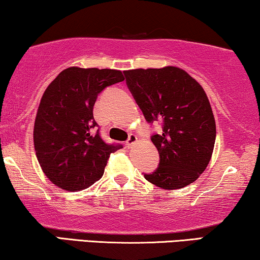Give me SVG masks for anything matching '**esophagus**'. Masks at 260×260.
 Listing matches in <instances>:
<instances>
[{
    "mask_svg": "<svg viewBox=\"0 0 260 260\" xmlns=\"http://www.w3.org/2000/svg\"><path fill=\"white\" fill-rule=\"evenodd\" d=\"M137 141H138V138H137L136 135L131 134L130 136H129V140L126 141V147H127V148H131V147H134V145L137 143Z\"/></svg>",
    "mask_w": 260,
    "mask_h": 260,
    "instance_id": "esophagus-1",
    "label": "esophagus"
}]
</instances>
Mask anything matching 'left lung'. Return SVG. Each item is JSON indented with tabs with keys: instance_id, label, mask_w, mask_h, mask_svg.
<instances>
[{
	"instance_id": "obj_1",
	"label": "left lung",
	"mask_w": 260,
	"mask_h": 260,
	"mask_svg": "<svg viewBox=\"0 0 260 260\" xmlns=\"http://www.w3.org/2000/svg\"><path fill=\"white\" fill-rule=\"evenodd\" d=\"M126 84L149 123H162L151 137L159 166L145 174L149 182L175 190L193 183L207 168L216 126L208 97L200 84L176 66L124 71Z\"/></svg>"
}]
</instances>
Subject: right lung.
Wrapping results in <instances>:
<instances>
[{
    "mask_svg": "<svg viewBox=\"0 0 260 260\" xmlns=\"http://www.w3.org/2000/svg\"><path fill=\"white\" fill-rule=\"evenodd\" d=\"M123 80L119 70L72 66L45 90L34 122V149L42 172L56 187L86 189L103 176L110 154L122 148L106 144L92 129L97 95Z\"/></svg>",
    "mask_w": 260,
    "mask_h": 260,
    "instance_id": "obj_1",
    "label": "right lung"
}]
</instances>
